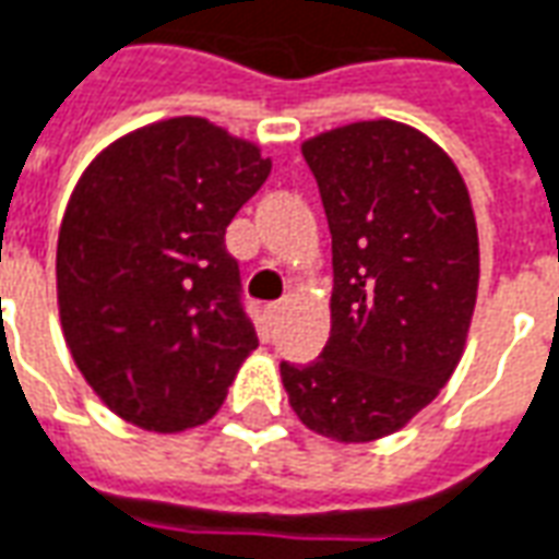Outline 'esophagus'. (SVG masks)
Returning a JSON list of instances; mask_svg holds the SVG:
<instances>
[{"instance_id": "esophagus-1", "label": "esophagus", "mask_w": 559, "mask_h": 559, "mask_svg": "<svg viewBox=\"0 0 559 559\" xmlns=\"http://www.w3.org/2000/svg\"><path fill=\"white\" fill-rule=\"evenodd\" d=\"M264 313H267V322H271V325H276V322H280V317L286 313V304L283 301L267 304V307H264Z\"/></svg>"}]
</instances>
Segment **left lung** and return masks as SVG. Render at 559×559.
<instances>
[{"mask_svg": "<svg viewBox=\"0 0 559 559\" xmlns=\"http://www.w3.org/2000/svg\"><path fill=\"white\" fill-rule=\"evenodd\" d=\"M331 230V334L280 365L310 432L368 444L404 429L448 383L478 301V225L465 179L423 130L353 121L301 142Z\"/></svg>", "mask_w": 559, "mask_h": 559, "instance_id": "8db88e82", "label": "left lung"}]
</instances>
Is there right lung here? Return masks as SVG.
Masks as SVG:
<instances>
[{"label":"right lung","instance_id":"right-lung-1","mask_svg":"<svg viewBox=\"0 0 559 559\" xmlns=\"http://www.w3.org/2000/svg\"><path fill=\"white\" fill-rule=\"evenodd\" d=\"M261 145L198 115L109 142L72 188L57 310L96 399L145 432L203 426L258 346L225 230L271 176Z\"/></svg>","mask_w":559,"mask_h":559}]
</instances>
